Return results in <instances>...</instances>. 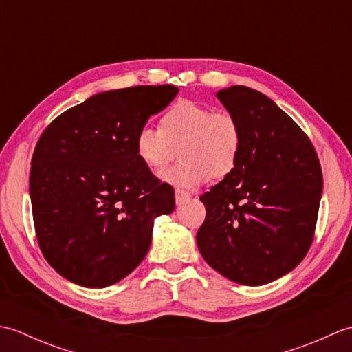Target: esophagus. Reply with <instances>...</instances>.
<instances>
[{
	"instance_id": "34e87169",
	"label": "esophagus",
	"mask_w": 352,
	"mask_h": 352,
	"mask_svg": "<svg viewBox=\"0 0 352 352\" xmlns=\"http://www.w3.org/2000/svg\"><path fill=\"white\" fill-rule=\"evenodd\" d=\"M189 198H190V193H188V192H183V190H177L175 192V203H177V206L184 204Z\"/></svg>"
}]
</instances>
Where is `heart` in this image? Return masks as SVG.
Here are the masks:
<instances>
[{"label": "heart", "instance_id": "b5f03b06", "mask_svg": "<svg viewBox=\"0 0 352 352\" xmlns=\"http://www.w3.org/2000/svg\"><path fill=\"white\" fill-rule=\"evenodd\" d=\"M243 136L236 118L204 104L180 100L160 118V130L142 126L134 139L139 160L160 170L177 157L182 162L160 174L177 189H197L208 180L230 177L241 160Z\"/></svg>", "mask_w": 352, "mask_h": 352}]
</instances>
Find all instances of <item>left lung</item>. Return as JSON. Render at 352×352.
<instances>
[{
    "mask_svg": "<svg viewBox=\"0 0 352 352\" xmlns=\"http://www.w3.org/2000/svg\"><path fill=\"white\" fill-rule=\"evenodd\" d=\"M216 96L241 125L243 146L233 174L199 198L207 214L197 243L226 278L261 286L289 274L307 254L322 170L309 138L266 95L231 86Z\"/></svg>",
    "mask_w": 352,
    "mask_h": 352,
    "instance_id": "8db88e82",
    "label": "left lung"
}]
</instances>
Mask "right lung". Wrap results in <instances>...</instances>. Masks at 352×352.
Segmentation results:
<instances>
[{
	"mask_svg": "<svg viewBox=\"0 0 352 352\" xmlns=\"http://www.w3.org/2000/svg\"><path fill=\"white\" fill-rule=\"evenodd\" d=\"M178 87L96 94L52 121L37 142L30 198L43 257L78 286H111L136 269L154 219L174 212V189L139 160L138 131Z\"/></svg>",
	"mask_w": 352,
	"mask_h": 352,
	"instance_id": "add662e5",
	"label": "right lung"
}]
</instances>
